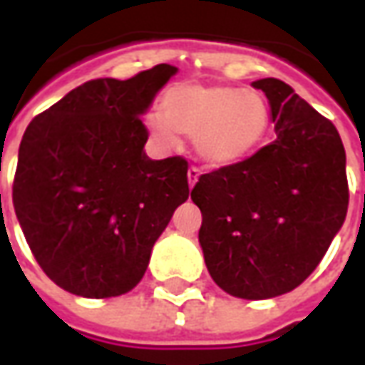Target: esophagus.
<instances>
[{
	"mask_svg": "<svg viewBox=\"0 0 365 365\" xmlns=\"http://www.w3.org/2000/svg\"><path fill=\"white\" fill-rule=\"evenodd\" d=\"M199 180V170L197 168H190L187 170V183H190V187H193Z\"/></svg>",
	"mask_w": 365,
	"mask_h": 365,
	"instance_id": "1",
	"label": "esophagus"
}]
</instances>
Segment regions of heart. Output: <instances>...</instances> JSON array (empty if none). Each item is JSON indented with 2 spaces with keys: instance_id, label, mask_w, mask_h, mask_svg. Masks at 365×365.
<instances>
[{
  "instance_id": "b5f03b06",
  "label": "heart",
  "mask_w": 365,
  "mask_h": 365,
  "mask_svg": "<svg viewBox=\"0 0 365 365\" xmlns=\"http://www.w3.org/2000/svg\"><path fill=\"white\" fill-rule=\"evenodd\" d=\"M160 107L162 115L148 119L152 138L174 148L178 135L193 136L195 154L213 168L242 162L268 135V99L256 90L180 83L164 93Z\"/></svg>"
}]
</instances>
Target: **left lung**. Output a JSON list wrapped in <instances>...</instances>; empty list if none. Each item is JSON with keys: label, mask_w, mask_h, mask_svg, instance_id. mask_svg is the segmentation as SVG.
I'll use <instances>...</instances> for the list:
<instances>
[{"label": "left lung", "mask_w": 365, "mask_h": 365, "mask_svg": "<svg viewBox=\"0 0 365 365\" xmlns=\"http://www.w3.org/2000/svg\"><path fill=\"white\" fill-rule=\"evenodd\" d=\"M252 86L268 97L277 138L201 175L191 199L203 215L199 245L213 282L258 301L313 274L346 219L348 182L336 127L282 80Z\"/></svg>", "instance_id": "left-lung-1"}]
</instances>
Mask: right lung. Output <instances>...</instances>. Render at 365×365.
I'll list each match as a JSON object with an SVG mask.
<instances>
[{
    "instance_id": "add662e5",
    "label": "right lung",
    "mask_w": 365,
    "mask_h": 365,
    "mask_svg": "<svg viewBox=\"0 0 365 365\" xmlns=\"http://www.w3.org/2000/svg\"><path fill=\"white\" fill-rule=\"evenodd\" d=\"M178 68L97 78L31 120L19 146L13 207L38 266L74 295L136 287L152 246L190 197L187 162L144 152V113Z\"/></svg>"
}]
</instances>
